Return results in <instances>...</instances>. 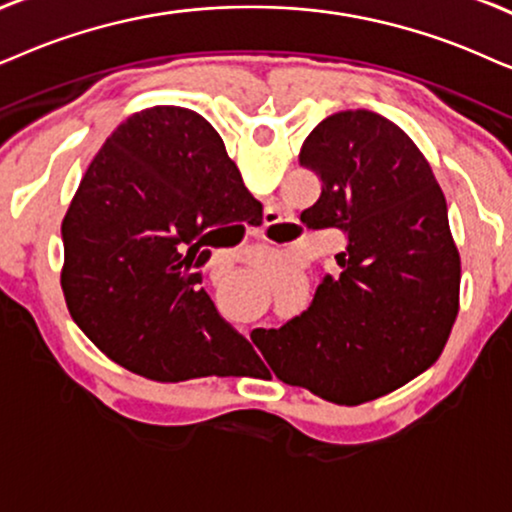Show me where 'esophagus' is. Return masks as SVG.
Wrapping results in <instances>:
<instances>
[{
	"mask_svg": "<svg viewBox=\"0 0 512 512\" xmlns=\"http://www.w3.org/2000/svg\"><path fill=\"white\" fill-rule=\"evenodd\" d=\"M267 217H269L267 226H274V224H278V222H281V219H283L281 212H276V210H269V212H267Z\"/></svg>",
	"mask_w": 512,
	"mask_h": 512,
	"instance_id": "esophagus-1",
	"label": "esophagus"
}]
</instances>
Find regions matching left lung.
<instances>
[{
  "instance_id": "1",
  "label": "left lung",
  "mask_w": 512,
  "mask_h": 512,
  "mask_svg": "<svg viewBox=\"0 0 512 512\" xmlns=\"http://www.w3.org/2000/svg\"><path fill=\"white\" fill-rule=\"evenodd\" d=\"M300 165L321 179L302 222L347 234L340 274L323 278L307 312L252 340L278 380L357 406L439 359L458 314L461 257L430 163L383 115L359 108L319 122Z\"/></svg>"
}]
</instances>
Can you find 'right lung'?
Returning a JSON list of instances; mask_svg holds the SVG:
<instances>
[{
    "label": "right lung",
    "instance_id": "right-lung-1",
    "mask_svg": "<svg viewBox=\"0 0 512 512\" xmlns=\"http://www.w3.org/2000/svg\"><path fill=\"white\" fill-rule=\"evenodd\" d=\"M260 208L203 115L179 106L129 115L63 217L70 316L108 359L144 378L252 375L260 357L198 283L210 236Z\"/></svg>",
    "mask_w": 512,
    "mask_h": 512
}]
</instances>
